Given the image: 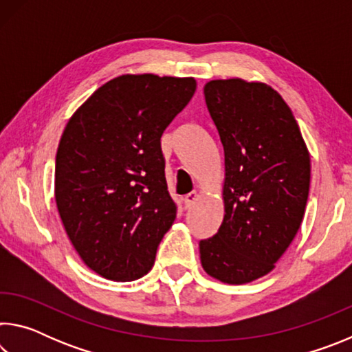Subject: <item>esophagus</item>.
<instances>
[{
    "instance_id": "34e87169",
    "label": "esophagus",
    "mask_w": 352,
    "mask_h": 352,
    "mask_svg": "<svg viewBox=\"0 0 352 352\" xmlns=\"http://www.w3.org/2000/svg\"><path fill=\"white\" fill-rule=\"evenodd\" d=\"M197 197H199V194L195 192V190H192V192H189V194L184 195V197H183L184 208H186V210H188V208L192 206V205H194V201L197 200Z\"/></svg>"
}]
</instances>
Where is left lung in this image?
I'll list each match as a JSON object with an SVG mask.
<instances>
[{
  "label": "left lung",
  "instance_id": "left-lung-1",
  "mask_svg": "<svg viewBox=\"0 0 352 352\" xmlns=\"http://www.w3.org/2000/svg\"><path fill=\"white\" fill-rule=\"evenodd\" d=\"M205 102L225 153V216L201 239L208 275L243 284L273 270L305 217L311 157L289 105L272 87L211 80Z\"/></svg>",
  "mask_w": 352,
  "mask_h": 352
}]
</instances>
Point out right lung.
<instances>
[{
    "instance_id": "obj_1",
    "label": "right lung",
    "mask_w": 352,
    "mask_h": 352,
    "mask_svg": "<svg viewBox=\"0 0 352 352\" xmlns=\"http://www.w3.org/2000/svg\"><path fill=\"white\" fill-rule=\"evenodd\" d=\"M192 77L126 74L104 83L63 130L56 204L82 261L113 281L151 272L177 216L162 135L194 96Z\"/></svg>"
}]
</instances>
